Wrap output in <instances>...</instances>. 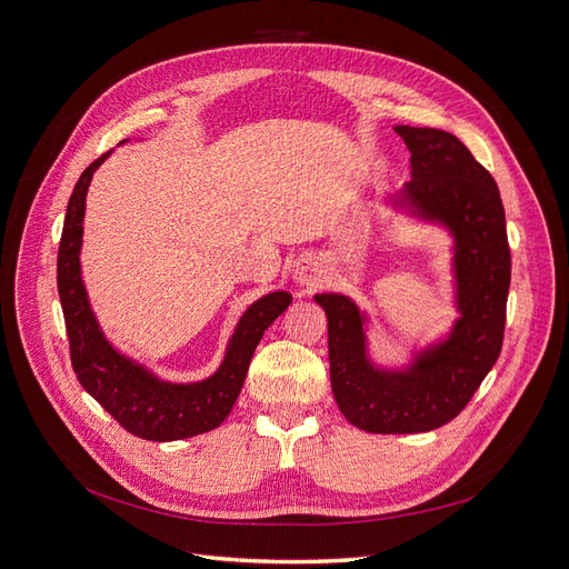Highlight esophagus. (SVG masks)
<instances>
[{"instance_id":"34e87169","label":"esophagus","mask_w":569,"mask_h":569,"mask_svg":"<svg viewBox=\"0 0 569 569\" xmlns=\"http://www.w3.org/2000/svg\"><path fill=\"white\" fill-rule=\"evenodd\" d=\"M321 278V268L312 259H301L293 268V280L303 287H315Z\"/></svg>"}]
</instances>
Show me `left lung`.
<instances>
[{"instance_id": "8db88e82", "label": "left lung", "mask_w": 569, "mask_h": 569, "mask_svg": "<svg viewBox=\"0 0 569 569\" xmlns=\"http://www.w3.org/2000/svg\"><path fill=\"white\" fill-rule=\"evenodd\" d=\"M410 150V182L387 201L410 218L440 224L453 240L458 317L451 331L410 363L387 368L368 351V315L345 293H317L329 319L331 387L345 419L368 432H426L449 423L496 366L511 278L500 189L453 133L393 127Z\"/></svg>"}]
</instances>
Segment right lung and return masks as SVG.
Instances as JSON below:
<instances>
[{
  "label": "right lung",
  "mask_w": 569,
  "mask_h": 569,
  "mask_svg": "<svg viewBox=\"0 0 569 569\" xmlns=\"http://www.w3.org/2000/svg\"><path fill=\"white\" fill-rule=\"evenodd\" d=\"M111 152L113 150H108L94 159L78 178L60 240L58 291L69 336L71 366L80 387L131 436L152 442L194 438L218 428L229 417L263 331L289 308L291 293L270 291L242 312L220 368L206 380L184 385L167 382L146 366L120 355L99 329L83 276H80L88 187L94 171Z\"/></svg>",
  "instance_id": "1"
}]
</instances>
